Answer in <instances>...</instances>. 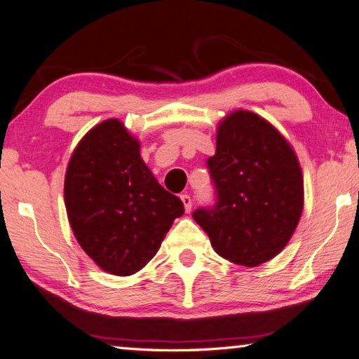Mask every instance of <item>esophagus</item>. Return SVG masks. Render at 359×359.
I'll use <instances>...</instances> for the list:
<instances>
[{
	"instance_id": "esophagus-1",
	"label": "esophagus",
	"mask_w": 359,
	"mask_h": 359,
	"mask_svg": "<svg viewBox=\"0 0 359 359\" xmlns=\"http://www.w3.org/2000/svg\"><path fill=\"white\" fill-rule=\"evenodd\" d=\"M180 199H182V203H184V205H185V212H190L191 210V198H190V194H180Z\"/></svg>"
}]
</instances>
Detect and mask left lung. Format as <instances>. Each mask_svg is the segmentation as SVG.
<instances>
[{
    "instance_id": "8db88e82",
    "label": "left lung",
    "mask_w": 359,
    "mask_h": 359,
    "mask_svg": "<svg viewBox=\"0 0 359 359\" xmlns=\"http://www.w3.org/2000/svg\"><path fill=\"white\" fill-rule=\"evenodd\" d=\"M217 201L193 218L214 250L231 263L255 267L283 250L299 223L304 180L287 139L250 111L226 115L208 160Z\"/></svg>"
}]
</instances>
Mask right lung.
<instances>
[{
  "mask_svg": "<svg viewBox=\"0 0 359 359\" xmlns=\"http://www.w3.org/2000/svg\"><path fill=\"white\" fill-rule=\"evenodd\" d=\"M65 204L83 252L114 276L141 271L184 215V203L158 184L117 118L96 125L72 151Z\"/></svg>",
  "mask_w": 359,
  "mask_h": 359,
  "instance_id": "right-lung-1",
  "label": "right lung"
}]
</instances>
